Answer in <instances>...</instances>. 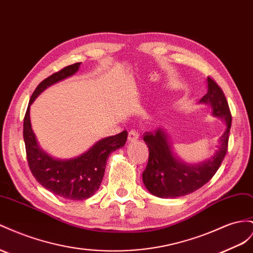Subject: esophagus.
I'll use <instances>...</instances> for the list:
<instances>
[{"mask_svg":"<svg viewBox=\"0 0 253 253\" xmlns=\"http://www.w3.org/2000/svg\"><path fill=\"white\" fill-rule=\"evenodd\" d=\"M139 137V133L136 131V129H131L127 134V140L128 141H134Z\"/></svg>","mask_w":253,"mask_h":253,"instance_id":"1","label":"esophagus"}]
</instances>
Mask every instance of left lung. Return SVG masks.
<instances>
[{
  "label": "left lung",
  "mask_w": 253,
  "mask_h": 253,
  "mask_svg": "<svg viewBox=\"0 0 253 253\" xmlns=\"http://www.w3.org/2000/svg\"><path fill=\"white\" fill-rule=\"evenodd\" d=\"M211 104L213 115L226 122L227 128L219 138V146L211 159L198 163L186 164L173 154L168 135L162 128L154 133L147 132L143 140L149 147V160L142 181L152 195L160 198H176L194 193L207 184L216 173L228 151V141L232 116L221 88L208 77V92L200 100Z\"/></svg>",
  "instance_id": "8db88e82"
}]
</instances>
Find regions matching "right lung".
I'll list each match as a JSON object with an SVG mask.
<instances>
[{
	"instance_id": "obj_1",
	"label": "right lung",
	"mask_w": 253,
	"mask_h": 253,
	"mask_svg": "<svg viewBox=\"0 0 253 253\" xmlns=\"http://www.w3.org/2000/svg\"><path fill=\"white\" fill-rule=\"evenodd\" d=\"M81 63L63 68L43 80L33 92L23 121V138L27 163L33 175L45 189L69 200H85L99 189L110 154L125 146L127 132L110 136L95 142L85 153L70 160L53 159L39 147L30 118L31 105L45 88L76 73Z\"/></svg>"
}]
</instances>
